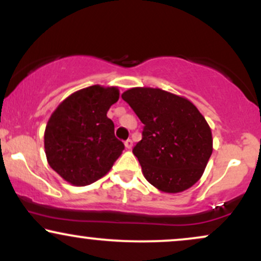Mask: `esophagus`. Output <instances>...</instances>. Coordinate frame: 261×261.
I'll return each instance as SVG.
<instances>
[{
  "mask_svg": "<svg viewBox=\"0 0 261 261\" xmlns=\"http://www.w3.org/2000/svg\"><path fill=\"white\" fill-rule=\"evenodd\" d=\"M125 147H126L127 149H131V148H133V141H131L130 139L125 141Z\"/></svg>",
  "mask_w": 261,
  "mask_h": 261,
  "instance_id": "esophagus-1",
  "label": "esophagus"
}]
</instances>
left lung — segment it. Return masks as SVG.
I'll list each match as a JSON object with an SVG mask.
<instances>
[{
    "label": "left lung",
    "instance_id": "1",
    "mask_svg": "<svg viewBox=\"0 0 261 261\" xmlns=\"http://www.w3.org/2000/svg\"><path fill=\"white\" fill-rule=\"evenodd\" d=\"M121 98L145 126L133 152L143 176L163 193L176 194L201 178L212 154V134L199 109L180 95L136 87Z\"/></svg>",
    "mask_w": 261,
    "mask_h": 261
}]
</instances>
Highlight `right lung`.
<instances>
[{
    "mask_svg": "<svg viewBox=\"0 0 261 261\" xmlns=\"http://www.w3.org/2000/svg\"><path fill=\"white\" fill-rule=\"evenodd\" d=\"M119 95L118 87L94 85L80 89L62 100L47 121V163L74 187L89 185L106 175L125 148L107 116Z\"/></svg>",
    "mask_w": 261,
    "mask_h": 261,
    "instance_id": "obj_1",
    "label": "right lung"
}]
</instances>
